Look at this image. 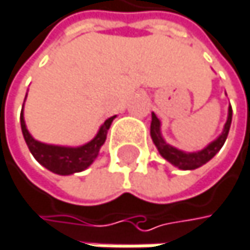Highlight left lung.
Segmentation results:
<instances>
[{
  "label": "left lung",
  "instance_id": "obj_1",
  "mask_svg": "<svg viewBox=\"0 0 250 250\" xmlns=\"http://www.w3.org/2000/svg\"><path fill=\"white\" fill-rule=\"evenodd\" d=\"M231 106H229V114H227V121L224 124V129L221 132V135L214 139L211 144H208L204 149L196 151V152H185L182 149H177L174 146H171L170 144L166 142V139L163 138L161 133V121L158 120V117L152 112V121H151V138L152 142L155 144L160 155L167 160L170 164H173L174 167L180 168V170H196L199 167H202L204 164H207L209 160H212L218 151L223 148L227 136H229V130L231 126Z\"/></svg>",
  "mask_w": 250,
  "mask_h": 250
}]
</instances>
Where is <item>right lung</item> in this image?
I'll use <instances>...</instances> for the list:
<instances>
[{
	"label": "right lung",
	"mask_w": 250,
	"mask_h": 250,
	"mask_svg": "<svg viewBox=\"0 0 250 250\" xmlns=\"http://www.w3.org/2000/svg\"><path fill=\"white\" fill-rule=\"evenodd\" d=\"M27 96V93H26ZM24 105V104H23ZM114 117H109L108 120L104 121V124L99 127L98 133L92 141H89L84 145L80 146H60V145H49L36 141L27 130L26 121L23 115V109L20 114V124H21V132L23 138L26 141V145L35 160L43 166L46 170L60 174V176H70L74 173H80L86 170L98 157L101 146L105 144L108 129L111 126Z\"/></svg>",
	"instance_id": "add662e5"
}]
</instances>
